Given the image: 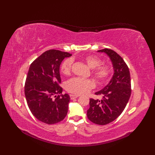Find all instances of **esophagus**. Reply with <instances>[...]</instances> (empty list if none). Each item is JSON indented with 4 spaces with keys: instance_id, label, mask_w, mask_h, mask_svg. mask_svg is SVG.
Instances as JSON below:
<instances>
[{
    "instance_id": "1",
    "label": "esophagus",
    "mask_w": 155,
    "mask_h": 155,
    "mask_svg": "<svg viewBox=\"0 0 155 155\" xmlns=\"http://www.w3.org/2000/svg\"><path fill=\"white\" fill-rule=\"evenodd\" d=\"M79 96L80 95H78V94H70V98L71 100H73L74 98H78Z\"/></svg>"
}]
</instances>
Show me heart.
<instances>
[{"mask_svg": "<svg viewBox=\"0 0 155 155\" xmlns=\"http://www.w3.org/2000/svg\"><path fill=\"white\" fill-rule=\"evenodd\" d=\"M84 61L87 62L90 68L94 69L93 74L98 80L105 81L109 78L111 74V68L107 64H101L102 61L97 56L88 55L84 58ZM72 65V60L67 58L64 60L61 66V71L62 74L68 75L71 73ZM94 87L93 81L87 78L74 77L68 81L65 87L67 91L73 94H84L89 91Z\"/></svg>", "mask_w": 155, "mask_h": 155, "instance_id": "obj_1", "label": "heart"}]
</instances>
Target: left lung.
I'll list each match as a JSON object with an SVG mask.
<instances>
[{"mask_svg": "<svg viewBox=\"0 0 155 155\" xmlns=\"http://www.w3.org/2000/svg\"><path fill=\"white\" fill-rule=\"evenodd\" d=\"M98 52H104L109 57L114 74L109 83L95 93L103 96L102 100L90 98L87 117L94 124L105 125L119 117L126 107L131 94V82L129 69L119 54L108 48Z\"/></svg>", "mask_w": 155, "mask_h": 155, "instance_id": "1", "label": "left lung"}]
</instances>
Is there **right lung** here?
Segmentation results:
<instances>
[{
	"label": "right lung",
	"instance_id": "right-lung-1",
	"mask_svg": "<svg viewBox=\"0 0 155 155\" xmlns=\"http://www.w3.org/2000/svg\"><path fill=\"white\" fill-rule=\"evenodd\" d=\"M72 54L48 50L32 62L26 78L25 94L32 114L42 123L52 124L67 116L70 102L68 94H62L60 65ZM57 97L55 100L52 97Z\"/></svg>",
	"mask_w": 155,
	"mask_h": 155
}]
</instances>
